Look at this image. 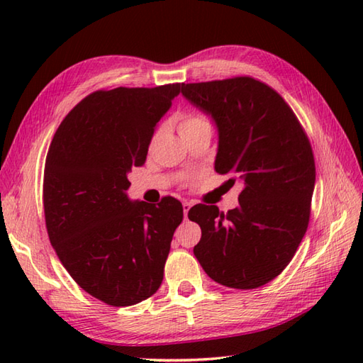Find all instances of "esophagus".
I'll return each mask as SVG.
<instances>
[{"instance_id": "34e87169", "label": "esophagus", "mask_w": 363, "mask_h": 363, "mask_svg": "<svg viewBox=\"0 0 363 363\" xmlns=\"http://www.w3.org/2000/svg\"><path fill=\"white\" fill-rule=\"evenodd\" d=\"M182 207H184V218L187 220V215H189V211H190V207H191V203L184 201V203H182Z\"/></svg>"}]
</instances>
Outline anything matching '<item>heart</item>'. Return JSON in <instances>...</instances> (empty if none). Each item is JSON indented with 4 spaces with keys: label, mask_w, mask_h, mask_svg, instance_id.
<instances>
[{
    "label": "heart",
    "mask_w": 363,
    "mask_h": 363,
    "mask_svg": "<svg viewBox=\"0 0 363 363\" xmlns=\"http://www.w3.org/2000/svg\"><path fill=\"white\" fill-rule=\"evenodd\" d=\"M177 126H179L181 135L191 133V130H196L199 128L211 126L209 118L206 117V113L199 111H186L177 115Z\"/></svg>",
    "instance_id": "1"
}]
</instances>
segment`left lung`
<instances>
[{
  "mask_svg": "<svg viewBox=\"0 0 363 363\" xmlns=\"http://www.w3.org/2000/svg\"><path fill=\"white\" fill-rule=\"evenodd\" d=\"M182 95L218 128L215 169L240 179L238 206L220 212L196 204L189 218L201 228L194 248L207 276L251 290L290 264L311 218L315 159L304 128L284 98L251 76L182 84Z\"/></svg>",
  "mask_w": 363,
  "mask_h": 363,
  "instance_id": "1",
  "label": "left lung"
}]
</instances>
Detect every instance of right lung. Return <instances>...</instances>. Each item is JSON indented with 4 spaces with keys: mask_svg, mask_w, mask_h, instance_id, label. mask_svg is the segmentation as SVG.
<instances>
[{
    "mask_svg": "<svg viewBox=\"0 0 363 363\" xmlns=\"http://www.w3.org/2000/svg\"><path fill=\"white\" fill-rule=\"evenodd\" d=\"M179 91V82L96 90L68 112L46 154L50 242L74 282L113 307L157 291L184 218L173 196L154 206L126 195L128 173L145 164L154 126Z\"/></svg>",
    "mask_w": 363,
    "mask_h": 363,
    "instance_id": "1",
    "label": "right lung"
}]
</instances>
